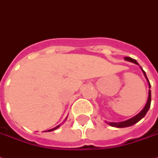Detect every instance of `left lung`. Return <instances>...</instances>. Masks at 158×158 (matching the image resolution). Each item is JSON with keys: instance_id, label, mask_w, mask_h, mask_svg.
<instances>
[{"instance_id": "1", "label": "left lung", "mask_w": 158, "mask_h": 158, "mask_svg": "<svg viewBox=\"0 0 158 158\" xmlns=\"http://www.w3.org/2000/svg\"><path fill=\"white\" fill-rule=\"evenodd\" d=\"M124 60H128L131 61V62H133V63H135V64H137L138 65V63L137 62L136 60H134L132 58H130V57H125L124 58ZM141 69H142V67H141ZM143 75L145 76V78H146L147 81H148V83H149V87L151 88V84H150V81H149V79L147 78L146 74H145V72L143 70ZM151 90H149V97H148V100H147L146 103V106H144V108L139 113H138V115H136L135 117H133L131 118H130V119L126 120V121H123V122H119V123H108V124L111 125V126H113V127H118V128H124V127H128V126H131L133 124H135L136 123H138V121H140V120L142 119L145 116V114L147 113V111L149 110L150 109V106H151Z\"/></svg>"}]
</instances>
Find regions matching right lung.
I'll use <instances>...</instances> for the list:
<instances>
[{"instance_id":"1","label":"right lung","mask_w":158,"mask_h":158,"mask_svg":"<svg viewBox=\"0 0 158 158\" xmlns=\"http://www.w3.org/2000/svg\"><path fill=\"white\" fill-rule=\"evenodd\" d=\"M58 127H59V125H58V126H57V127H55V128L52 129V130H49V131H53V130H55V129H57V128H58Z\"/></svg>"}]
</instances>
